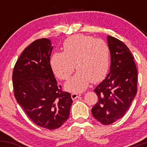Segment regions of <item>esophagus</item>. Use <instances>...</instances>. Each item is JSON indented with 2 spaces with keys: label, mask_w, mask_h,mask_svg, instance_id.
Returning a JSON list of instances; mask_svg holds the SVG:
<instances>
[{
  "label": "esophagus",
  "mask_w": 147,
  "mask_h": 147,
  "mask_svg": "<svg viewBox=\"0 0 147 147\" xmlns=\"http://www.w3.org/2000/svg\"><path fill=\"white\" fill-rule=\"evenodd\" d=\"M80 96H81V94L77 93V92H74V93H72L71 97L72 99H75L78 98V97H80Z\"/></svg>",
  "instance_id": "obj_1"
}]
</instances>
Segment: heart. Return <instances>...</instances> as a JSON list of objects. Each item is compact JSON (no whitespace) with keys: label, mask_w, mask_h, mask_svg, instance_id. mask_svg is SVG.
Here are the masks:
<instances>
[{"label":"heart","mask_w":147,"mask_h":147,"mask_svg":"<svg viewBox=\"0 0 147 147\" xmlns=\"http://www.w3.org/2000/svg\"><path fill=\"white\" fill-rule=\"evenodd\" d=\"M63 52H55L50 57L54 74L66 80L75 69L77 72L65 84L72 92H82L90 82L97 83L106 77L110 64V48L106 41L90 36L75 34L63 43Z\"/></svg>","instance_id":"heart-1"}]
</instances>
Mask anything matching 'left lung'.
Wrapping results in <instances>:
<instances>
[{"label":"left lung","instance_id":"1","mask_svg":"<svg viewBox=\"0 0 147 147\" xmlns=\"http://www.w3.org/2000/svg\"><path fill=\"white\" fill-rule=\"evenodd\" d=\"M110 48V72L95 88L98 102L92 107L93 117L104 125L122 118L137 93L138 70L128 47L117 38L107 36Z\"/></svg>","mask_w":147,"mask_h":147}]
</instances>
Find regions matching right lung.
I'll use <instances>...</instances> for the list:
<instances>
[{"label": "right lung", "mask_w": 147, "mask_h": 147, "mask_svg": "<svg viewBox=\"0 0 147 147\" xmlns=\"http://www.w3.org/2000/svg\"><path fill=\"white\" fill-rule=\"evenodd\" d=\"M48 38L34 41L25 48L12 74L14 97L36 125L54 130L68 119L71 95L61 90L52 72V48Z\"/></svg>", "instance_id": "1"}]
</instances>
